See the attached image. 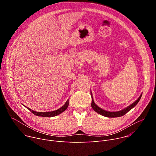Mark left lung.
<instances>
[{
	"instance_id": "left-lung-1",
	"label": "left lung",
	"mask_w": 156,
	"mask_h": 156,
	"mask_svg": "<svg viewBox=\"0 0 156 156\" xmlns=\"http://www.w3.org/2000/svg\"><path fill=\"white\" fill-rule=\"evenodd\" d=\"M91 98H92V102H91V107L92 108L94 109V110L95 112H96L97 113H98L99 114L103 115L104 117H109V118H114V117H122L123 115H124L125 114H126L128 112H129V110H131L133 107H134L140 101L141 96H142V94L140 95V96L138 98V99L136 101H135L134 102L132 103L131 104H130L129 105H128L127 107L117 111V112H109V111H107L105 110L102 108H101V107H99V106H98L95 102H94V99H93V94L91 91Z\"/></svg>"
}]
</instances>
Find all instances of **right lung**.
<instances>
[{
	"instance_id": "1",
	"label": "right lung",
	"mask_w": 156,
	"mask_h": 156,
	"mask_svg": "<svg viewBox=\"0 0 156 156\" xmlns=\"http://www.w3.org/2000/svg\"><path fill=\"white\" fill-rule=\"evenodd\" d=\"M69 99L66 101V102H65V104L61 107L60 108H59L57 110H54V111H51V112H36V111H34L33 110H31V108L27 107V106H24L28 108L30 111H31V112H32L34 115H37V116H39V117H55L57 116L59 114H60L61 113H62L67 108V107H69Z\"/></svg>"
}]
</instances>
